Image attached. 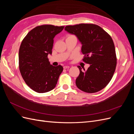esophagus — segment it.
<instances>
[{
    "mask_svg": "<svg viewBox=\"0 0 134 134\" xmlns=\"http://www.w3.org/2000/svg\"><path fill=\"white\" fill-rule=\"evenodd\" d=\"M63 68H64V69H69L70 68V66H64Z\"/></svg>",
    "mask_w": 134,
    "mask_h": 134,
    "instance_id": "obj_1",
    "label": "esophagus"
}]
</instances>
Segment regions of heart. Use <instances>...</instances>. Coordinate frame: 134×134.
<instances>
[{
	"mask_svg": "<svg viewBox=\"0 0 134 134\" xmlns=\"http://www.w3.org/2000/svg\"><path fill=\"white\" fill-rule=\"evenodd\" d=\"M72 36H72V35H68V37H72ZM67 37V38H68Z\"/></svg>",
	"mask_w": 134,
	"mask_h": 134,
	"instance_id": "obj_1",
	"label": "heart"
}]
</instances>
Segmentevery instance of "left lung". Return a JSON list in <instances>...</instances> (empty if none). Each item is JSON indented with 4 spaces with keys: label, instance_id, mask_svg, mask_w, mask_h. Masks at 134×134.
<instances>
[{
    "label": "left lung",
    "instance_id": "1",
    "mask_svg": "<svg viewBox=\"0 0 134 134\" xmlns=\"http://www.w3.org/2000/svg\"><path fill=\"white\" fill-rule=\"evenodd\" d=\"M65 30L75 35L82 44L83 60L90 64L84 71L78 66L80 74L76 79L77 87L93 93L102 90L110 82L117 64L115 44L109 35L94 24L81 23L66 26Z\"/></svg>",
    "mask_w": 134,
    "mask_h": 134
}]
</instances>
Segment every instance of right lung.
Wrapping results in <instances>:
<instances>
[{"instance_id": "right-lung-1", "label": "right lung", "mask_w": 134, "mask_h": 134, "mask_svg": "<svg viewBox=\"0 0 134 134\" xmlns=\"http://www.w3.org/2000/svg\"><path fill=\"white\" fill-rule=\"evenodd\" d=\"M64 26L44 25L36 27L23 38L19 50V68L23 80L37 93L49 92L56 87L63 70L54 66L47 56L52 54L54 38Z\"/></svg>"}]
</instances>
